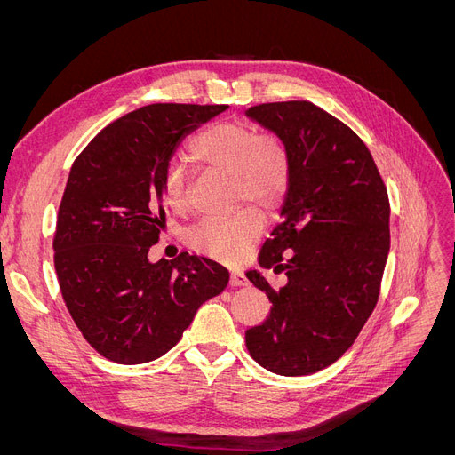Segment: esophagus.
Masks as SVG:
<instances>
[{"label": "esophagus", "mask_w": 455, "mask_h": 455, "mask_svg": "<svg viewBox=\"0 0 455 455\" xmlns=\"http://www.w3.org/2000/svg\"><path fill=\"white\" fill-rule=\"evenodd\" d=\"M229 284L231 286H246V284H249V281H246V277L241 271H231Z\"/></svg>", "instance_id": "34e87169"}]
</instances>
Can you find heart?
<instances>
[{
	"label": "heart",
	"instance_id": "b5f03b06",
	"mask_svg": "<svg viewBox=\"0 0 455 455\" xmlns=\"http://www.w3.org/2000/svg\"><path fill=\"white\" fill-rule=\"evenodd\" d=\"M191 154L206 169L229 174L231 197L251 201L261 212L277 211L291 186V149L281 134L259 131L244 121H218L194 136ZM164 203L174 212L189 209V180L180 164H172L163 182ZM261 216L244 206L222 220H203L189 231L191 249L226 264H237L259 237Z\"/></svg>",
	"mask_w": 455,
	"mask_h": 455
}]
</instances>
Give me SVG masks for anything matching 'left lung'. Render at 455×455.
I'll return each instance as SVG.
<instances>
[{"label":"left lung","mask_w":455,"mask_h":455,"mask_svg":"<svg viewBox=\"0 0 455 455\" xmlns=\"http://www.w3.org/2000/svg\"><path fill=\"white\" fill-rule=\"evenodd\" d=\"M291 149L283 222L259 251V266L284 271L267 319L244 332L252 359L281 376H307L346 353L374 311L389 254V197L366 144L346 123L307 100L246 109ZM286 253V257L282 254Z\"/></svg>","instance_id":"left-lung-1"}]
</instances>
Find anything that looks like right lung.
Masks as SVG:
<instances>
[{
    "label": "right lung",
    "mask_w": 455,
    "mask_h": 455,
    "mask_svg": "<svg viewBox=\"0 0 455 455\" xmlns=\"http://www.w3.org/2000/svg\"><path fill=\"white\" fill-rule=\"evenodd\" d=\"M226 104H149L116 119L81 151L54 231V269L84 338L108 361L142 364L180 341L201 304L228 286L212 259L151 264L164 224L163 182L176 146Z\"/></svg>",
    "instance_id": "1"
}]
</instances>
